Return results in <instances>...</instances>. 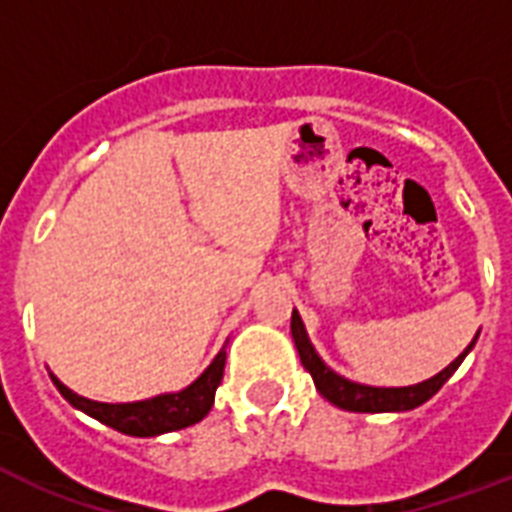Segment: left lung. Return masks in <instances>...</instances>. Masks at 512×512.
<instances>
[{
  "mask_svg": "<svg viewBox=\"0 0 512 512\" xmlns=\"http://www.w3.org/2000/svg\"><path fill=\"white\" fill-rule=\"evenodd\" d=\"M292 337H295L297 353H300V361L311 372L313 382H316V390L321 396L332 401L340 409H348V412H409L414 406L425 404L428 398H433L441 390L449 377L457 372V366L462 364V358L468 356L470 348L476 345V340L470 342L468 348L462 350L460 356L454 358L452 364L446 366L444 372H438L436 377H430L425 382H417V385H409V388H372V385H361V382H350L345 377H340L337 372H332L321 356L316 353V348L308 340V332H305V324L300 319V313L292 311Z\"/></svg>",
  "mask_w": 512,
  "mask_h": 512,
  "instance_id": "8db88e82",
  "label": "left lung"
}]
</instances>
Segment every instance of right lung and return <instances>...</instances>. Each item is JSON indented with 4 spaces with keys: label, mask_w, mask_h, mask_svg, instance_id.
Returning <instances> with one entry per match:
<instances>
[{
    "label": "right lung",
    "mask_w": 512,
    "mask_h": 512,
    "mask_svg": "<svg viewBox=\"0 0 512 512\" xmlns=\"http://www.w3.org/2000/svg\"><path fill=\"white\" fill-rule=\"evenodd\" d=\"M225 369V348L215 356V361L201 372V377L188 385V388L177 390V393H162V396L146 398V401H132V404H103V401H90V398L79 396L71 388L50 374L60 396L66 398L68 404L82 409L98 422L108 428L119 430L124 436H162L172 430H183L188 425H196L209 414L215 404V390L223 380Z\"/></svg>",
    "instance_id": "right-lung-1"
}]
</instances>
